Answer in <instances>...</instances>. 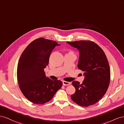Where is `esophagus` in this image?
Listing matches in <instances>:
<instances>
[{"label": "esophagus", "mask_w": 124, "mask_h": 124, "mask_svg": "<svg viewBox=\"0 0 124 124\" xmlns=\"http://www.w3.org/2000/svg\"><path fill=\"white\" fill-rule=\"evenodd\" d=\"M70 83L68 82H66V81H63V85L64 86H68L70 85Z\"/></svg>", "instance_id": "esophagus-1"}]
</instances>
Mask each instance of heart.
<instances>
[{
	"mask_svg": "<svg viewBox=\"0 0 124 124\" xmlns=\"http://www.w3.org/2000/svg\"><path fill=\"white\" fill-rule=\"evenodd\" d=\"M74 54V52L73 50H69L68 51V54Z\"/></svg>",
	"mask_w": 124,
	"mask_h": 124,
	"instance_id": "obj_1",
	"label": "heart"
}]
</instances>
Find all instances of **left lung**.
Masks as SVG:
<instances>
[{
    "mask_svg": "<svg viewBox=\"0 0 124 124\" xmlns=\"http://www.w3.org/2000/svg\"><path fill=\"white\" fill-rule=\"evenodd\" d=\"M80 53L78 68L84 73L83 83L73 81L75 93L70 98L77 104L87 107L95 104L103 97L110 82L111 73L105 53L94 42L79 40L67 42Z\"/></svg>",
    "mask_w": 124,
    "mask_h": 124,
    "instance_id": "left-lung-1",
    "label": "left lung"
}]
</instances>
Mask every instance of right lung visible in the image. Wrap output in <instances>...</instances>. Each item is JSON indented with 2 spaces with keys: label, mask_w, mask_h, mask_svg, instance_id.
<instances>
[{
  "label": "right lung",
  "mask_w": 124,
  "mask_h": 124,
  "mask_svg": "<svg viewBox=\"0 0 124 124\" xmlns=\"http://www.w3.org/2000/svg\"><path fill=\"white\" fill-rule=\"evenodd\" d=\"M58 45L55 41L39 38L31 42L20 56L17 82L23 95L32 103H47L62 86L61 80H51L44 72L52 50Z\"/></svg>",
  "instance_id": "right-lung-1"
}]
</instances>
